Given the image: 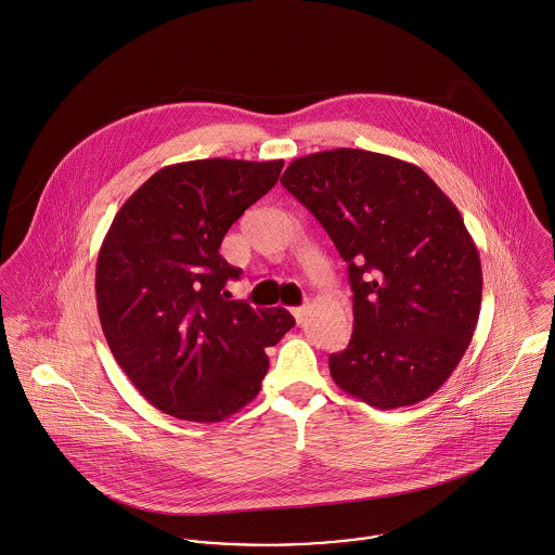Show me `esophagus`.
I'll return each instance as SVG.
<instances>
[{
	"instance_id": "esophagus-1",
	"label": "esophagus",
	"mask_w": 555,
	"mask_h": 555,
	"mask_svg": "<svg viewBox=\"0 0 555 555\" xmlns=\"http://www.w3.org/2000/svg\"><path fill=\"white\" fill-rule=\"evenodd\" d=\"M305 313H307V307H293V315H295V320H297L299 324L305 320Z\"/></svg>"
}]
</instances>
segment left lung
<instances>
[{"label":"left lung","mask_w":555,"mask_h":555,"mask_svg":"<svg viewBox=\"0 0 555 555\" xmlns=\"http://www.w3.org/2000/svg\"><path fill=\"white\" fill-rule=\"evenodd\" d=\"M280 182L348 262L353 331L328 358L335 384L377 409L435 395L481 309V260L457 207L417 165L358 149L295 158Z\"/></svg>","instance_id":"obj_1"}]
</instances>
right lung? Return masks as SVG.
I'll list each match as a JSON object with an SVG mask.
<instances>
[{"label": "right lung", "mask_w": 555, "mask_h": 555, "mask_svg": "<svg viewBox=\"0 0 555 555\" xmlns=\"http://www.w3.org/2000/svg\"><path fill=\"white\" fill-rule=\"evenodd\" d=\"M282 167L237 158L167 165L109 224L95 271L101 328L131 384L167 415L207 424L237 413L267 375L264 348L295 326L282 307L231 301L224 286L242 269L218 253Z\"/></svg>", "instance_id": "obj_1"}]
</instances>
